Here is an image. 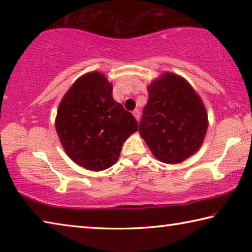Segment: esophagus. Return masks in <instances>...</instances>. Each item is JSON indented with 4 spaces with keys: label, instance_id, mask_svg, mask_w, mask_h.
<instances>
[{
    "label": "esophagus",
    "instance_id": "1",
    "mask_svg": "<svg viewBox=\"0 0 252 252\" xmlns=\"http://www.w3.org/2000/svg\"><path fill=\"white\" fill-rule=\"evenodd\" d=\"M132 114H133V117L135 118L136 121L140 120V111L139 110H134L133 112H132Z\"/></svg>",
    "mask_w": 252,
    "mask_h": 252
}]
</instances>
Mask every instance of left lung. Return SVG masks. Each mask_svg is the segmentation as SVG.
I'll use <instances>...</instances> for the list:
<instances>
[{
	"mask_svg": "<svg viewBox=\"0 0 252 252\" xmlns=\"http://www.w3.org/2000/svg\"><path fill=\"white\" fill-rule=\"evenodd\" d=\"M139 133L152 155L177 164L201 148L208 130V113L197 91L172 72H163L148 85Z\"/></svg>",
	"mask_w": 252,
	"mask_h": 252,
	"instance_id": "obj_1",
	"label": "left lung"
}]
</instances>
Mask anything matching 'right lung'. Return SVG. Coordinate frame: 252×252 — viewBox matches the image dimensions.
Returning a JSON list of instances; mask_svg holds the SVG:
<instances>
[{
    "instance_id": "1",
    "label": "right lung",
    "mask_w": 252,
    "mask_h": 252,
    "mask_svg": "<svg viewBox=\"0 0 252 252\" xmlns=\"http://www.w3.org/2000/svg\"><path fill=\"white\" fill-rule=\"evenodd\" d=\"M113 85L99 71L85 73L60 102L55 129L70 159L90 171L116 163L123 143L138 122L113 100Z\"/></svg>"
}]
</instances>
